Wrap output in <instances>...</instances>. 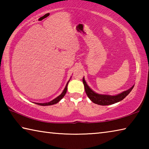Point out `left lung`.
Segmentation results:
<instances>
[{"instance_id": "8db88e82", "label": "left lung", "mask_w": 149, "mask_h": 149, "mask_svg": "<svg viewBox=\"0 0 149 149\" xmlns=\"http://www.w3.org/2000/svg\"><path fill=\"white\" fill-rule=\"evenodd\" d=\"M83 83H84V84L85 93H86L87 97L89 98L90 100H91L93 102L95 103V104L102 106L110 105L121 101V100H123L125 97H126V96H127V95L132 91L133 87H134L133 86L132 87H131L130 89L125 91H123L122 93H120V94H118L115 96H111L107 95H100L95 93L93 90L90 89V87L89 86H88L84 79V77L83 78Z\"/></svg>"}]
</instances>
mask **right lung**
<instances>
[{
	"instance_id": "1",
	"label": "right lung",
	"mask_w": 149,
	"mask_h": 149,
	"mask_svg": "<svg viewBox=\"0 0 149 149\" xmlns=\"http://www.w3.org/2000/svg\"><path fill=\"white\" fill-rule=\"evenodd\" d=\"M69 81L67 83L66 85H65V89L63 91V92L62 93V94L59 95L58 97H57L56 99H54V100H52V101H50L49 102H47V103H35V104H38V105H41V106H49V105H52V104H56V103L58 102L60 100H61L63 97H64V95H65V93L67 92V89H68V84Z\"/></svg>"
}]
</instances>
